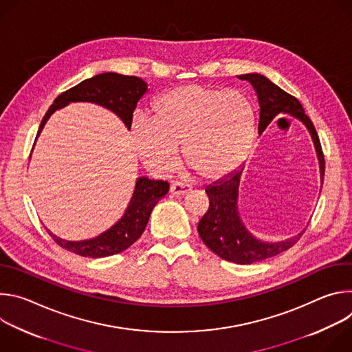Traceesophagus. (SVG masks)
Returning a JSON list of instances; mask_svg holds the SVG:
<instances>
[{
    "instance_id": "esophagus-1",
    "label": "esophagus",
    "mask_w": 352,
    "mask_h": 352,
    "mask_svg": "<svg viewBox=\"0 0 352 352\" xmlns=\"http://www.w3.org/2000/svg\"><path fill=\"white\" fill-rule=\"evenodd\" d=\"M190 190V185L186 184H181V182H175L170 186V193L173 196H184Z\"/></svg>"
}]
</instances>
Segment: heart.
<instances>
[{
    "instance_id": "obj_1",
    "label": "heart",
    "mask_w": 352,
    "mask_h": 352,
    "mask_svg": "<svg viewBox=\"0 0 352 352\" xmlns=\"http://www.w3.org/2000/svg\"><path fill=\"white\" fill-rule=\"evenodd\" d=\"M131 142L147 170L164 175L178 163V146L188 167L216 181L246 159L255 140V110L238 90L184 85L153 103V118L132 120Z\"/></svg>"
}]
</instances>
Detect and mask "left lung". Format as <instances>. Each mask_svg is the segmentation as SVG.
Returning a JSON list of instances; mask_svg holds the SVG:
<instances>
[{"label": "left lung", "instance_id": "8db88e82", "mask_svg": "<svg viewBox=\"0 0 352 352\" xmlns=\"http://www.w3.org/2000/svg\"><path fill=\"white\" fill-rule=\"evenodd\" d=\"M236 78L249 82L256 93L259 104V135H262L267 125L280 114H288L307 126L315 146V152L319 162L320 184L323 185L324 157L320 140L312 121L305 114L302 104L294 96L274 85L265 75L252 72L238 75ZM243 167L245 166H241L227 178L206 186L210 206L208 213L199 221L197 232L205 245L221 259L238 265H250L273 258L289 249L304 234L305 228L298 235L278 242L262 241L250 232L242 220L239 209V193Z\"/></svg>", "mask_w": 352, "mask_h": 352}]
</instances>
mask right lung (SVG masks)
I'll list each match as a JSON object with an SVG mask.
<instances>
[{
    "instance_id": "obj_1",
    "label": "right lung",
    "mask_w": 352,
    "mask_h": 352,
    "mask_svg": "<svg viewBox=\"0 0 352 352\" xmlns=\"http://www.w3.org/2000/svg\"><path fill=\"white\" fill-rule=\"evenodd\" d=\"M147 90V83L140 78L126 76L116 72L98 74L90 79H86L61 93L54 100V103L50 106L48 111L41 120L36 140L50 117L57 110L76 102L94 103L110 110L124 122L126 129H131L132 116L136 104ZM168 188L170 185L166 181L138 177L124 216L107 231L94 238L83 241H67L57 236L50 230L47 231L61 248L79 256L98 259L117 255L128 249L143 234L150 213H152L159 200L167 195Z\"/></svg>"
}]
</instances>
